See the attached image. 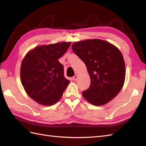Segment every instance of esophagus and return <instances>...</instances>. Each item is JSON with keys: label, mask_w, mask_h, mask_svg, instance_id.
Here are the masks:
<instances>
[{"label": "esophagus", "mask_w": 146, "mask_h": 146, "mask_svg": "<svg viewBox=\"0 0 146 146\" xmlns=\"http://www.w3.org/2000/svg\"><path fill=\"white\" fill-rule=\"evenodd\" d=\"M73 79L74 81L76 82V80H77V79H78V75H75V76H74L73 77Z\"/></svg>", "instance_id": "34e87169"}]
</instances>
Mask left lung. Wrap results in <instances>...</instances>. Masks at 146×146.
Returning a JSON list of instances; mask_svg holds the SVG:
<instances>
[{
	"instance_id": "left-lung-1",
	"label": "left lung",
	"mask_w": 146,
	"mask_h": 146,
	"mask_svg": "<svg viewBox=\"0 0 146 146\" xmlns=\"http://www.w3.org/2000/svg\"><path fill=\"white\" fill-rule=\"evenodd\" d=\"M72 49L84 62L90 77V86L82 92L85 100L100 106L115 97L125 78V64L119 49L98 39L76 42Z\"/></svg>"
}]
</instances>
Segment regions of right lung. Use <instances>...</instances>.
<instances>
[{"label": "right lung", "instance_id": "add662e5", "mask_svg": "<svg viewBox=\"0 0 146 146\" xmlns=\"http://www.w3.org/2000/svg\"><path fill=\"white\" fill-rule=\"evenodd\" d=\"M70 42L37 46L22 61L21 80L27 94L37 103L52 105L60 100L70 83L64 67L58 61L69 48Z\"/></svg>", "mask_w": 146, "mask_h": 146}]
</instances>
